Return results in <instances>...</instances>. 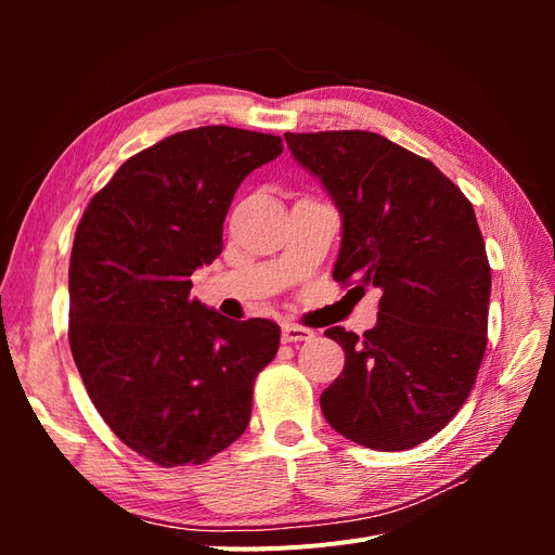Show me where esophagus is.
I'll list each match as a JSON object with an SVG mask.
<instances>
[{"label": "esophagus", "mask_w": 555, "mask_h": 555, "mask_svg": "<svg viewBox=\"0 0 555 555\" xmlns=\"http://www.w3.org/2000/svg\"><path fill=\"white\" fill-rule=\"evenodd\" d=\"M314 333L306 326H294V324H284L282 326V343H304L312 340Z\"/></svg>", "instance_id": "1"}]
</instances>
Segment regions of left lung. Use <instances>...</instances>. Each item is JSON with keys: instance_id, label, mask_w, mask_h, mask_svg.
<instances>
[{"instance_id": "obj_1", "label": "left lung", "mask_w": 555, "mask_h": 555, "mask_svg": "<svg viewBox=\"0 0 555 555\" xmlns=\"http://www.w3.org/2000/svg\"><path fill=\"white\" fill-rule=\"evenodd\" d=\"M284 139L343 215L333 280L382 292L377 324L361 338L324 331L345 367L322 412L351 442L412 449L456 416L486 351L491 266L473 204L433 162L379 133Z\"/></svg>"}]
</instances>
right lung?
<instances>
[{"instance_id": "right-lung-1", "label": "right lung", "mask_w": 555, "mask_h": 555, "mask_svg": "<svg viewBox=\"0 0 555 555\" xmlns=\"http://www.w3.org/2000/svg\"><path fill=\"white\" fill-rule=\"evenodd\" d=\"M280 153L273 133L178 131L129 157L80 217L72 354L108 428L162 467L201 465L236 442L251 386L278 354V324L208 310L190 275L220 257L241 182Z\"/></svg>"}]
</instances>
